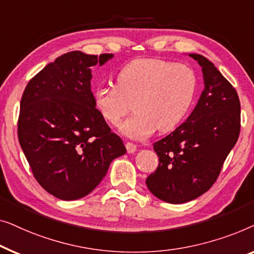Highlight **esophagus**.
<instances>
[{"label": "esophagus", "instance_id": "34e87169", "mask_svg": "<svg viewBox=\"0 0 254 254\" xmlns=\"http://www.w3.org/2000/svg\"><path fill=\"white\" fill-rule=\"evenodd\" d=\"M126 147H127V153H134L135 151H137V145L133 144V142H131V141L127 142Z\"/></svg>", "mask_w": 254, "mask_h": 254}]
</instances>
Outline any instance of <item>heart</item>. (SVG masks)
Instances as JSON below:
<instances>
[{
	"label": "heart",
	"instance_id": "heart-1",
	"mask_svg": "<svg viewBox=\"0 0 254 254\" xmlns=\"http://www.w3.org/2000/svg\"><path fill=\"white\" fill-rule=\"evenodd\" d=\"M197 92L191 66L162 59H137L121 67L116 86L100 87L94 106L107 123L119 127L132 109L135 114L122 126L132 138H145L155 130L176 128L190 112Z\"/></svg>",
	"mask_w": 254,
	"mask_h": 254
}]
</instances>
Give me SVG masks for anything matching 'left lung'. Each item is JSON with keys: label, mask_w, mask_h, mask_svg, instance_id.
<instances>
[{"label": "left lung", "mask_w": 254, "mask_h": 254, "mask_svg": "<svg viewBox=\"0 0 254 254\" xmlns=\"http://www.w3.org/2000/svg\"><path fill=\"white\" fill-rule=\"evenodd\" d=\"M205 90L184 123L153 148L159 166L146 180L156 198L183 203L198 198L215 183L241 131V102L235 87L198 54Z\"/></svg>", "instance_id": "obj_1"}]
</instances>
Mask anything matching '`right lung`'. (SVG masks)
<instances>
[{
	"mask_svg": "<svg viewBox=\"0 0 254 254\" xmlns=\"http://www.w3.org/2000/svg\"><path fill=\"white\" fill-rule=\"evenodd\" d=\"M112 57L66 53L35 74L21 96L19 144L35 180L59 199L87 195L127 152L91 91V66Z\"/></svg>",
	"mask_w": 254,
	"mask_h": 254,
	"instance_id": "right-lung-1",
	"label": "right lung"
}]
</instances>
